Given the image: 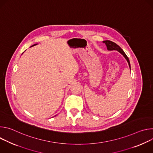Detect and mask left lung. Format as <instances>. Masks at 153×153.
I'll return each instance as SVG.
<instances>
[{"mask_svg":"<svg viewBox=\"0 0 153 153\" xmlns=\"http://www.w3.org/2000/svg\"><path fill=\"white\" fill-rule=\"evenodd\" d=\"M103 42L105 43L106 45V47H107V49L108 50H110V51L117 50L119 52H120L125 57V59H126V60H127V62L128 63V65H129V67L130 70H131V66H130V63H129V59L127 57V56L126 55V54L124 53L123 50L119 45H117L116 43H114V42H113L112 41H110V40H105Z\"/></svg>","mask_w":153,"mask_h":153,"instance_id":"1","label":"left lung"}]
</instances>
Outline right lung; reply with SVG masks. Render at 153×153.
<instances>
[{
	"label": "right lung",
	"mask_w": 153,
	"mask_h": 153,
	"mask_svg": "<svg viewBox=\"0 0 153 153\" xmlns=\"http://www.w3.org/2000/svg\"><path fill=\"white\" fill-rule=\"evenodd\" d=\"M37 45V44H34V45H32L31 47H33V46H34V45Z\"/></svg>",
	"instance_id": "right-lung-1"
}]
</instances>
